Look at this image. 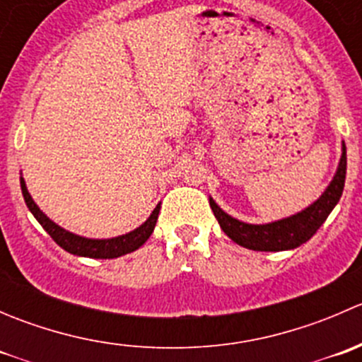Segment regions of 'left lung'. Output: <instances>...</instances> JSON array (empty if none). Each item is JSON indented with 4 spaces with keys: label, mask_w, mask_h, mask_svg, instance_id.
<instances>
[{
    "label": "left lung",
    "mask_w": 362,
    "mask_h": 362,
    "mask_svg": "<svg viewBox=\"0 0 362 362\" xmlns=\"http://www.w3.org/2000/svg\"><path fill=\"white\" fill-rule=\"evenodd\" d=\"M345 175H346V148L343 145V154L339 159V166L337 175H334L333 182L329 187L324 191V194L317 199L315 203L310 204L306 210L299 211L293 217L282 218V221L272 222V224H245L236 218L229 217L228 214L221 210L215 204L214 199H210V208L214 210V215L217 217L218 224H221L222 231L236 242L238 245L245 247L250 250H261V252H279V250H289L296 247L303 245L308 242L317 229L324 224L327 215L333 211L337 203L341 198L343 185H345Z\"/></svg>",
    "instance_id": "left-lung-1"
}]
</instances>
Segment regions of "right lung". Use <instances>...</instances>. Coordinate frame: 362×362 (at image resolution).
<instances>
[{
  "label": "right lung",
  "instance_id": "right-lung-1",
  "mask_svg": "<svg viewBox=\"0 0 362 362\" xmlns=\"http://www.w3.org/2000/svg\"><path fill=\"white\" fill-rule=\"evenodd\" d=\"M21 189H23L24 202L28 204V208L31 210V214L35 215L36 221L42 224V228L45 229L50 235V238L69 254L75 255H83V257H93V259H113L119 257V255L129 254V252L140 249L145 242L148 240V236L152 235L156 228V222H158L160 204L154 208L151 217L144 222L138 229L127 233V235L117 236V238L110 240H89L82 238V236H76L73 233L64 231L63 228H59L57 224H54L38 206L33 202V198L29 196L28 189H25V182L21 178Z\"/></svg>",
  "mask_w": 362,
  "mask_h": 362
}]
</instances>
